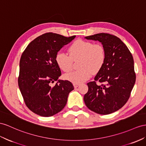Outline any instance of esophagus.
Listing matches in <instances>:
<instances>
[{
    "mask_svg": "<svg viewBox=\"0 0 146 146\" xmlns=\"http://www.w3.org/2000/svg\"><path fill=\"white\" fill-rule=\"evenodd\" d=\"M73 86L74 88H76L77 87H78L80 86V84H77V83H73Z\"/></svg>",
    "mask_w": 146,
    "mask_h": 146,
    "instance_id": "1",
    "label": "esophagus"
}]
</instances>
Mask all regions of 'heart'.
<instances>
[{"label": "heart", "instance_id": "heart-1", "mask_svg": "<svg viewBox=\"0 0 146 146\" xmlns=\"http://www.w3.org/2000/svg\"><path fill=\"white\" fill-rule=\"evenodd\" d=\"M69 55L58 52L55 62L62 71L72 70L73 60L80 58V70L67 73L65 78L73 83L79 84L88 80L92 73H98L102 68L106 60V49L101 44L90 41L77 40L68 48Z\"/></svg>", "mask_w": 146, "mask_h": 146}]
</instances>
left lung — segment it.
Returning a JSON list of instances; mask_svg holds the SVG:
<instances>
[{"instance_id": "left-lung-1", "label": "left lung", "mask_w": 146, "mask_h": 146, "mask_svg": "<svg viewBox=\"0 0 146 146\" xmlns=\"http://www.w3.org/2000/svg\"><path fill=\"white\" fill-rule=\"evenodd\" d=\"M98 40L106 49L102 68L89 82L84 101L89 109L100 115L117 111L128 101L136 81L134 60L128 48L117 36L99 33L84 37ZM103 84L98 85L96 81Z\"/></svg>"}]
</instances>
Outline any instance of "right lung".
Listing matches in <instances>:
<instances>
[{
  "mask_svg": "<svg viewBox=\"0 0 146 146\" xmlns=\"http://www.w3.org/2000/svg\"><path fill=\"white\" fill-rule=\"evenodd\" d=\"M75 37L45 33L31 41L22 54L18 86L25 104L35 113L50 117L66 106L74 87L70 81L58 79L61 71L55 56ZM55 81L57 83L52 87L51 83Z\"/></svg>",
  "mask_w": 146,
  "mask_h": 146,
  "instance_id": "obj_1",
  "label": "right lung"
}]
</instances>
